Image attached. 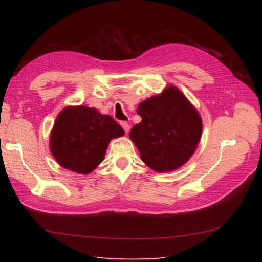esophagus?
I'll list each match as a JSON object with an SVG mask.
<instances>
[{"label":"esophagus","instance_id":"esophagus-1","mask_svg":"<svg viewBox=\"0 0 262 262\" xmlns=\"http://www.w3.org/2000/svg\"><path fill=\"white\" fill-rule=\"evenodd\" d=\"M121 127L123 128V130H125L126 134H128V132H129V125L126 121H122L121 122Z\"/></svg>","mask_w":262,"mask_h":262}]
</instances>
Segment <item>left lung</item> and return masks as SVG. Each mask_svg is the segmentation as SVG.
<instances>
[{
	"mask_svg": "<svg viewBox=\"0 0 262 262\" xmlns=\"http://www.w3.org/2000/svg\"><path fill=\"white\" fill-rule=\"evenodd\" d=\"M142 121L129 136L141 159L157 172H170L187 163L202 135L198 112L175 87L147 98L137 107Z\"/></svg>",
	"mask_w": 262,
	"mask_h": 262,
	"instance_id": "left-lung-1",
	"label": "left lung"
}]
</instances>
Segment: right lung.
Masks as SVG:
<instances>
[{
	"instance_id": "obj_1",
	"label": "right lung",
	"mask_w": 262,
	"mask_h": 262,
	"mask_svg": "<svg viewBox=\"0 0 262 262\" xmlns=\"http://www.w3.org/2000/svg\"><path fill=\"white\" fill-rule=\"evenodd\" d=\"M123 134L115 119L96 108L70 106L56 119L50 150L64 168L88 174L102 163L108 142Z\"/></svg>"
}]
</instances>
